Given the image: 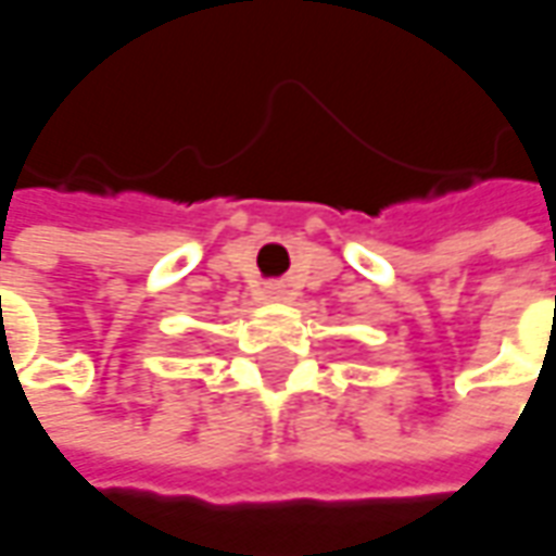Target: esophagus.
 <instances>
[{"mask_svg":"<svg viewBox=\"0 0 556 556\" xmlns=\"http://www.w3.org/2000/svg\"><path fill=\"white\" fill-rule=\"evenodd\" d=\"M267 298H282V286H267V292H264Z\"/></svg>","mask_w":556,"mask_h":556,"instance_id":"esophagus-1","label":"esophagus"}]
</instances>
